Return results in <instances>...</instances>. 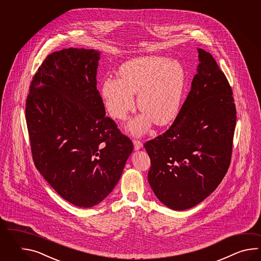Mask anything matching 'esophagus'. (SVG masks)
Listing matches in <instances>:
<instances>
[{
	"label": "esophagus",
	"instance_id": "esophagus-1",
	"mask_svg": "<svg viewBox=\"0 0 261 261\" xmlns=\"http://www.w3.org/2000/svg\"><path fill=\"white\" fill-rule=\"evenodd\" d=\"M133 145H134V149H141L143 147V143L138 140H133Z\"/></svg>",
	"mask_w": 261,
	"mask_h": 261
}]
</instances>
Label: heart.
<instances>
[{
	"label": "heart",
	"mask_w": 261,
	"mask_h": 261,
	"mask_svg": "<svg viewBox=\"0 0 261 261\" xmlns=\"http://www.w3.org/2000/svg\"><path fill=\"white\" fill-rule=\"evenodd\" d=\"M119 74L120 78H106L100 91L109 114L117 119H125L133 110L134 93L138 92L137 105L144 113L128 122L127 128L132 134H144L152 120L162 126L176 117L187 81L180 61L140 56L124 62Z\"/></svg>",
	"instance_id": "b5f03b06"
}]
</instances>
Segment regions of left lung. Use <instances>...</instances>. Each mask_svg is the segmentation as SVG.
I'll return each mask as SVG.
<instances>
[{"mask_svg": "<svg viewBox=\"0 0 261 261\" xmlns=\"http://www.w3.org/2000/svg\"><path fill=\"white\" fill-rule=\"evenodd\" d=\"M191 89L166 133L144 144L148 182L168 208L183 211L214 192L230 163L236 108L232 90L213 56L197 48Z\"/></svg>", "mask_w": 261, "mask_h": 261, "instance_id": "1", "label": "left lung"}]
</instances>
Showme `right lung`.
Wrapping results in <instances>:
<instances>
[{
	"mask_svg": "<svg viewBox=\"0 0 261 261\" xmlns=\"http://www.w3.org/2000/svg\"><path fill=\"white\" fill-rule=\"evenodd\" d=\"M100 52L66 48L47 56L26 100L34 164L62 199L89 208L116 187L133 150L106 117L97 90Z\"/></svg>",
	"mask_w": 261,
	"mask_h": 261,
	"instance_id": "right-lung-1",
	"label": "right lung"
}]
</instances>
